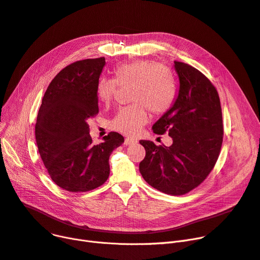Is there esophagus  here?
<instances>
[{
	"label": "esophagus",
	"mask_w": 260,
	"mask_h": 260,
	"mask_svg": "<svg viewBox=\"0 0 260 260\" xmlns=\"http://www.w3.org/2000/svg\"><path fill=\"white\" fill-rule=\"evenodd\" d=\"M136 143H137V140H135L133 138H125V140H124L125 145H133V144H136Z\"/></svg>",
	"instance_id": "obj_1"
}]
</instances>
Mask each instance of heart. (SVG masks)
<instances>
[{
  "label": "heart",
  "instance_id": "obj_1",
  "mask_svg": "<svg viewBox=\"0 0 260 260\" xmlns=\"http://www.w3.org/2000/svg\"><path fill=\"white\" fill-rule=\"evenodd\" d=\"M117 84L134 85L132 102L122 107L112 120L113 129L127 136L137 135L148 120V112L162 115L172 107L176 93V82L168 67L147 60H136L118 65L114 79L102 78L95 86L98 100L109 105L115 98Z\"/></svg>",
  "mask_w": 260,
  "mask_h": 260
}]
</instances>
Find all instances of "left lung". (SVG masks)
Returning a JSON list of instances; mask_svg holds the SVG:
<instances>
[{
	"instance_id": "8db88e82",
	"label": "left lung",
	"mask_w": 260,
	"mask_h": 260,
	"mask_svg": "<svg viewBox=\"0 0 260 260\" xmlns=\"http://www.w3.org/2000/svg\"><path fill=\"white\" fill-rule=\"evenodd\" d=\"M179 78L177 97L152 129L167 131L171 146L141 140L145 158L139 171L154 188L169 195H183L198 186L213 170L223 138L219 95L210 80L183 62H174Z\"/></svg>"
}]
</instances>
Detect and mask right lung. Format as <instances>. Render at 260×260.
<instances>
[{
  "instance_id": "right-lung-1",
  "label": "right lung",
  "mask_w": 260,
  "mask_h": 260,
  "mask_svg": "<svg viewBox=\"0 0 260 260\" xmlns=\"http://www.w3.org/2000/svg\"><path fill=\"white\" fill-rule=\"evenodd\" d=\"M105 58L77 61L62 70L48 85L36 123L41 158L52 181L65 190L87 192L109 176L108 159L124 142L116 132L93 144L88 121L99 113L95 86Z\"/></svg>"
}]
</instances>
